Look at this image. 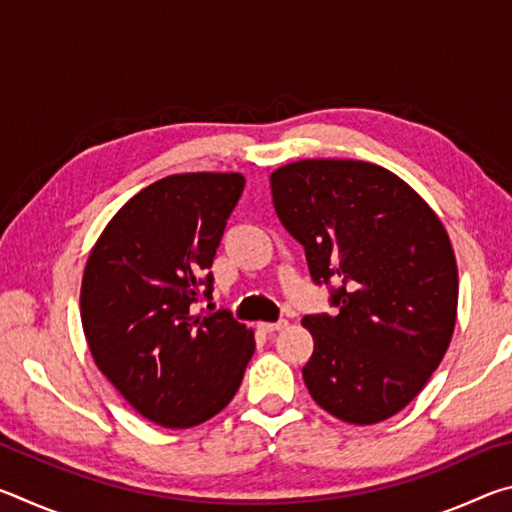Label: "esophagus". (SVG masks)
Segmentation results:
<instances>
[{"instance_id": "esophagus-1", "label": "esophagus", "mask_w": 512, "mask_h": 512, "mask_svg": "<svg viewBox=\"0 0 512 512\" xmlns=\"http://www.w3.org/2000/svg\"><path fill=\"white\" fill-rule=\"evenodd\" d=\"M257 327L266 334H273V332H280L282 327H287V320H277V323H259Z\"/></svg>"}]
</instances>
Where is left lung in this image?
I'll return each mask as SVG.
<instances>
[{
  "instance_id": "obj_1",
  "label": "left lung",
  "mask_w": 512,
  "mask_h": 512,
  "mask_svg": "<svg viewBox=\"0 0 512 512\" xmlns=\"http://www.w3.org/2000/svg\"><path fill=\"white\" fill-rule=\"evenodd\" d=\"M275 212L305 248L336 311L302 318L314 354L302 377L350 424L402 411L443 361L458 305L452 244L413 189L359 160H300L273 171Z\"/></svg>"
}]
</instances>
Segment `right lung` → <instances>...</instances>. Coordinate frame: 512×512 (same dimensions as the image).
<instances>
[{
  "label": "right lung",
  "mask_w": 512,
  "mask_h": 512,
  "mask_svg": "<svg viewBox=\"0 0 512 512\" xmlns=\"http://www.w3.org/2000/svg\"><path fill=\"white\" fill-rule=\"evenodd\" d=\"M241 173H178L135 194L101 232L81 284L90 352L133 409L160 427H196L230 404L255 352L253 329L212 298L210 273Z\"/></svg>",
  "instance_id": "1"
}]
</instances>
